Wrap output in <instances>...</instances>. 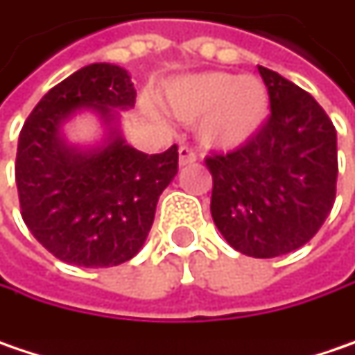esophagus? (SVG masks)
I'll return each mask as SVG.
<instances>
[{
  "label": "esophagus",
  "mask_w": 355,
  "mask_h": 355,
  "mask_svg": "<svg viewBox=\"0 0 355 355\" xmlns=\"http://www.w3.org/2000/svg\"><path fill=\"white\" fill-rule=\"evenodd\" d=\"M191 164H196V153L191 151L190 147L182 145V147H180V165L184 167V165H191Z\"/></svg>",
  "instance_id": "obj_1"
}]
</instances>
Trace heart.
<instances>
[{
    "label": "heart",
    "mask_w": 355,
    "mask_h": 355,
    "mask_svg": "<svg viewBox=\"0 0 355 355\" xmlns=\"http://www.w3.org/2000/svg\"><path fill=\"white\" fill-rule=\"evenodd\" d=\"M165 107L184 123H200V139L210 149L230 151L252 141L270 113L266 87L254 76L200 72L167 85Z\"/></svg>",
    "instance_id": "1"
}]
</instances>
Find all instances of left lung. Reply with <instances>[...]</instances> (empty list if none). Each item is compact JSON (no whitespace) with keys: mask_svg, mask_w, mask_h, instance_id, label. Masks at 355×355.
<instances>
[{"mask_svg":"<svg viewBox=\"0 0 355 355\" xmlns=\"http://www.w3.org/2000/svg\"><path fill=\"white\" fill-rule=\"evenodd\" d=\"M270 116L259 135L230 153L206 157L210 212L226 242L272 259L309 242L329 216L338 184V135L315 98L259 66Z\"/></svg>","mask_w":355,"mask_h":355,"instance_id":"obj_1","label":"left lung"}]
</instances>
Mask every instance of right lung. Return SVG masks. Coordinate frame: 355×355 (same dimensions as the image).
Masks as SVG:
<instances>
[{
    "instance_id": "right-lung-1",
    "label": "right lung",
    "mask_w": 355,
    "mask_h": 355,
    "mask_svg": "<svg viewBox=\"0 0 355 355\" xmlns=\"http://www.w3.org/2000/svg\"><path fill=\"white\" fill-rule=\"evenodd\" d=\"M125 68L89 64L50 89L21 127L15 184L21 218L56 259L78 266L131 261L147 239L162 191L178 173V147L147 155L127 145L119 111L135 107ZM90 108L107 127L103 146H68L62 125Z\"/></svg>"
}]
</instances>
